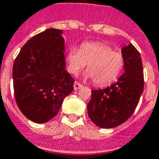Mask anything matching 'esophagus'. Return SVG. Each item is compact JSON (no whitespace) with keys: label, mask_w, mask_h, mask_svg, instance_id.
<instances>
[{"label":"esophagus","mask_w":159,"mask_h":159,"mask_svg":"<svg viewBox=\"0 0 159 159\" xmlns=\"http://www.w3.org/2000/svg\"><path fill=\"white\" fill-rule=\"evenodd\" d=\"M83 86H82V84H80L79 82H74V85H73V88H74V90H78V89H80L81 88H82Z\"/></svg>","instance_id":"1"}]
</instances>
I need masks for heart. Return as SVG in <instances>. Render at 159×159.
Wrapping results in <instances>:
<instances>
[{"label": "heart", "instance_id": "obj_1", "mask_svg": "<svg viewBox=\"0 0 159 159\" xmlns=\"http://www.w3.org/2000/svg\"><path fill=\"white\" fill-rule=\"evenodd\" d=\"M68 70L73 74L82 70L88 62L84 71L86 78L93 79L98 86L112 83L119 77L124 66V58L110 46L102 42H86L81 47H71L66 56Z\"/></svg>", "mask_w": 159, "mask_h": 159}]
</instances>
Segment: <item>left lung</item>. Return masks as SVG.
I'll return each instance as SVG.
<instances>
[{
  "instance_id": "left-lung-1",
  "label": "left lung",
  "mask_w": 159,
  "mask_h": 159,
  "mask_svg": "<svg viewBox=\"0 0 159 159\" xmlns=\"http://www.w3.org/2000/svg\"><path fill=\"white\" fill-rule=\"evenodd\" d=\"M124 73L110 87L92 90L88 116L102 128H115L131 117L143 91V71L140 53L129 44L122 48Z\"/></svg>"
}]
</instances>
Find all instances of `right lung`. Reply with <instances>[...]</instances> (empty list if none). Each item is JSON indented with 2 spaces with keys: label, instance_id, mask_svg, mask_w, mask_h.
<instances>
[{
  "label": "right lung",
  "instance_id": "obj_1",
  "mask_svg": "<svg viewBox=\"0 0 159 159\" xmlns=\"http://www.w3.org/2000/svg\"><path fill=\"white\" fill-rule=\"evenodd\" d=\"M63 31L50 28L34 36L20 49L12 70L16 101L34 123L57 114L73 91L74 79L66 70Z\"/></svg>",
  "mask_w": 159,
  "mask_h": 159
}]
</instances>
